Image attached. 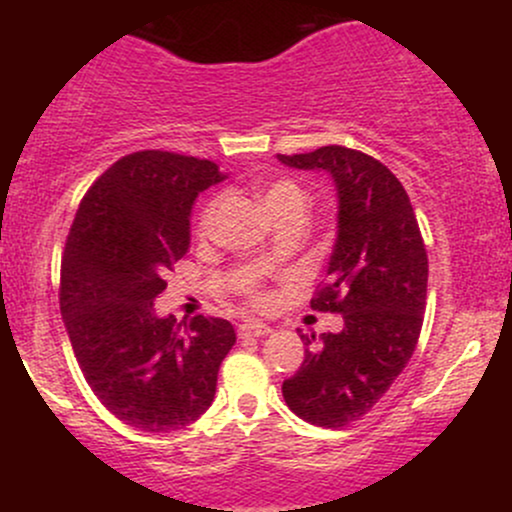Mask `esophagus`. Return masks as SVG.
<instances>
[{"label": "esophagus", "mask_w": 512, "mask_h": 512, "mask_svg": "<svg viewBox=\"0 0 512 512\" xmlns=\"http://www.w3.org/2000/svg\"><path fill=\"white\" fill-rule=\"evenodd\" d=\"M269 332L272 330L264 322H243V325H238V337H264Z\"/></svg>", "instance_id": "1"}]
</instances>
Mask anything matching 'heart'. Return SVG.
I'll return each instance as SVG.
<instances>
[{
	"label": "heart",
	"mask_w": 512,
	"mask_h": 512,
	"mask_svg": "<svg viewBox=\"0 0 512 512\" xmlns=\"http://www.w3.org/2000/svg\"><path fill=\"white\" fill-rule=\"evenodd\" d=\"M264 207L269 209V214L279 216L286 214V211H298V214L305 216V209H308V190H305L303 182L296 178H276L267 185L264 190ZM221 197H211L197 214V233L199 236H209L211 226H214L216 214H219ZM245 301H248L252 308H267L272 303V296L269 291H264L262 286L250 284L243 289Z\"/></svg>",
	"instance_id": "b5f03b06"
}]
</instances>
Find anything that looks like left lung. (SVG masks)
Returning <instances> with one entry per match:
<instances>
[{
  "instance_id": "1",
  "label": "left lung",
  "mask_w": 512,
  "mask_h": 512,
  "mask_svg": "<svg viewBox=\"0 0 512 512\" xmlns=\"http://www.w3.org/2000/svg\"><path fill=\"white\" fill-rule=\"evenodd\" d=\"M279 161L327 170L337 185V243L310 308L344 317L337 334H301L305 358L281 392L308 424L342 428L380 402L414 354L426 310V245L407 190L378 158L330 144Z\"/></svg>"
}]
</instances>
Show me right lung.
<instances>
[{
	"mask_svg": "<svg viewBox=\"0 0 512 512\" xmlns=\"http://www.w3.org/2000/svg\"><path fill=\"white\" fill-rule=\"evenodd\" d=\"M221 180L207 158L134 151L88 187L64 243L60 310L76 361L105 407L142 431L197 421L236 344L221 317L154 315L163 276L190 248L192 202Z\"/></svg>",
	"mask_w": 512,
	"mask_h": 512,
	"instance_id": "add662e5",
	"label": "right lung"
}]
</instances>
